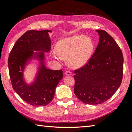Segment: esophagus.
I'll return each instance as SVG.
<instances>
[{
	"instance_id": "esophagus-1",
	"label": "esophagus",
	"mask_w": 132,
	"mask_h": 132,
	"mask_svg": "<svg viewBox=\"0 0 132 132\" xmlns=\"http://www.w3.org/2000/svg\"><path fill=\"white\" fill-rule=\"evenodd\" d=\"M65 75L66 76H70V75H71V73L70 71H66L65 72Z\"/></svg>"
}]
</instances>
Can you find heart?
I'll return each mask as SVG.
<instances>
[{
  "instance_id": "1",
  "label": "heart",
  "mask_w": 132,
  "mask_h": 132,
  "mask_svg": "<svg viewBox=\"0 0 132 132\" xmlns=\"http://www.w3.org/2000/svg\"><path fill=\"white\" fill-rule=\"evenodd\" d=\"M93 44L88 36L73 35L64 38L57 42L53 57L67 59L68 66L73 69L83 66L88 62L92 52Z\"/></svg>"
}]
</instances>
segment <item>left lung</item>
Wrapping results in <instances>:
<instances>
[{
  "instance_id": "8db88e82",
  "label": "left lung",
  "mask_w": 132,
  "mask_h": 132,
  "mask_svg": "<svg viewBox=\"0 0 132 132\" xmlns=\"http://www.w3.org/2000/svg\"><path fill=\"white\" fill-rule=\"evenodd\" d=\"M100 36L94 53L86 65L75 70L74 93L85 104L97 105L109 100L119 87L123 71V56L114 39L105 31Z\"/></svg>"
}]
</instances>
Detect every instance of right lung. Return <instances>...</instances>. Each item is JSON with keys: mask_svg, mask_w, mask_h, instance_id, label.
I'll list each match as a JSON object with an SVG mask.
<instances>
[{"mask_svg": "<svg viewBox=\"0 0 132 132\" xmlns=\"http://www.w3.org/2000/svg\"><path fill=\"white\" fill-rule=\"evenodd\" d=\"M51 30H30L20 37L8 59L9 75L14 90L27 103L35 106L47 105L52 101L55 89L63 78L62 70H51L45 64V52H49ZM36 51V52H34ZM32 59L40 62L35 81L28 85L23 79L26 65Z\"/></svg>", "mask_w": 132, "mask_h": 132, "instance_id": "1", "label": "right lung"}]
</instances>
